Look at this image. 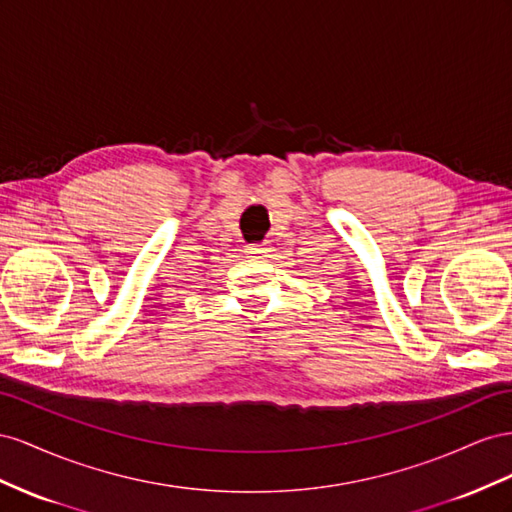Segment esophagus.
I'll use <instances>...</instances> for the list:
<instances>
[{
  "label": "esophagus",
  "mask_w": 512,
  "mask_h": 512,
  "mask_svg": "<svg viewBox=\"0 0 512 512\" xmlns=\"http://www.w3.org/2000/svg\"><path fill=\"white\" fill-rule=\"evenodd\" d=\"M246 257H264L266 253H270V244L268 242H257V244H246L244 248Z\"/></svg>",
  "instance_id": "esophagus-1"
}]
</instances>
